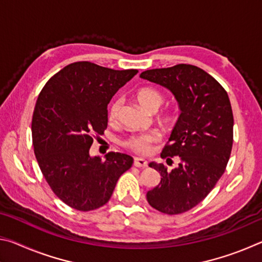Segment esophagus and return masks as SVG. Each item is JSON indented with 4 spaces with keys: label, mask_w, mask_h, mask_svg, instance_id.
Wrapping results in <instances>:
<instances>
[{
    "label": "esophagus",
    "mask_w": 262,
    "mask_h": 262,
    "mask_svg": "<svg viewBox=\"0 0 262 262\" xmlns=\"http://www.w3.org/2000/svg\"><path fill=\"white\" fill-rule=\"evenodd\" d=\"M134 165L136 167H147L148 166V162L145 161V159H143V158L135 157L134 158Z\"/></svg>",
    "instance_id": "1"
}]
</instances>
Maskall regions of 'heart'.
Instances as JSON below:
<instances>
[{
  "instance_id": "heart-1",
  "label": "heart",
  "mask_w": 262,
  "mask_h": 262,
  "mask_svg": "<svg viewBox=\"0 0 262 262\" xmlns=\"http://www.w3.org/2000/svg\"><path fill=\"white\" fill-rule=\"evenodd\" d=\"M135 97L141 106L149 112H156L164 103V95L162 91H159L157 88L154 86H142L136 91ZM122 106V99L120 97H117L111 100L107 107V119L111 123L115 122L120 115V110ZM163 122L168 125L173 120V114L171 112H166L162 117ZM161 141V134L157 130H149L144 133H137L132 134L122 141L123 147L127 148L130 151L140 155H147L151 150V145Z\"/></svg>"
}]
</instances>
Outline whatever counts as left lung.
Wrapping results in <instances>:
<instances>
[{
  "instance_id": "1",
  "label": "left lung",
  "mask_w": 262,
  "mask_h": 262,
  "mask_svg": "<svg viewBox=\"0 0 262 262\" xmlns=\"http://www.w3.org/2000/svg\"><path fill=\"white\" fill-rule=\"evenodd\" d=\"M140 77L167 88L180 117L161 157H179L178 167L150 163L161 183L147 193L149 205L167 215L183 214L205 199L224 173L233 143V114L228 92L196 66L150 69Z\"/></svg>"
}]
</instances>
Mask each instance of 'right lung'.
Returning a JSON list of instances; mask_svg holds the SVG:
<instances>
[{
	"label": "right lung",
	"mask_w": 262,
	"mask_h": 262,
	"mask_svg": "<svg viewBox=\"0 0 262 262\" xmlns=\"http://www.w3.org/2000/svg\"><path fill=\"white\" fill-rule=\"evenodd\" d=\"M137 69L114 70L74 62L52 76L38 96L32 117L34 155L47 184L61 201L79 211L108 202L133 157L108 152L90 157L96 136L107 128V104Z\"/></svg>",
	"instance_id": "right-lung-1"
}]
</instances>
